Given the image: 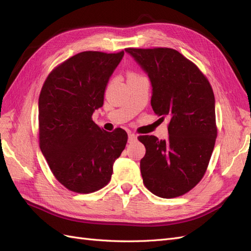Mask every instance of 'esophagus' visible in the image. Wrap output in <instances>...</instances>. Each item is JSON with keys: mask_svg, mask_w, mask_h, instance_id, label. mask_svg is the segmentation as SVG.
Segmentation results:
<instances>
[{"mask_svg": "<svg viewBox=\"0 0 251 251\" xmlns=\"http://www.w3.org/2000/svg\"><path fill=\"white\" fill-rule=\"evenodd\" d=\"M128 143H132V142H135L136 140H137V136H136L135 134H128Z\"/></svg>", "mask_w": 251, "mask_h": 251, "instance_id": "esophagus-1", "label": "esophagus"}]
</instances>
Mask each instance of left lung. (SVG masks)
Returning <instances> with one entry per match:
<instances>
[{"label": "left lung", "mask_w": 251, "mask_h": 251, "mask_svg": "<svg viewBox=\"0 0 251 251\" xmlns=\"http://www.w3.org/2000/svg\"><path fill=\"white\" fill-rule=\"evenodd\" d=\"M126 52L148 74L155 114L170 118L168 140L138 137L147 150L140 161L143 183L161 198L184 195L204 176L217 138L210 83L198 67L174 49Z\"/></svg>", "instance_id": "left-lung-1"}]
</instances>
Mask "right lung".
Returning <instances> with one entry per match:
<instances>
[{"label":"right lung","mask_w":251,"mask_h":251,"mask_svg":"<svg viewBox=\"0 0 251 251\" xmlns=\"http://www.w3.org/2000/svg\"><path fill=\"white\" fill-rule=\"evenodd\" d=\"M125 52L85 51L67 59L45 80L39 98L40 148L55 178L75 193L109 183L127 134L107 132L92 120Z\"/></svg>","instance_id":"add662e5"}]
</instances>
